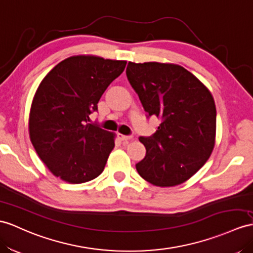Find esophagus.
<instances>
[{
  "label": "esophagus",
  "mask_w": 253,
  "mask_h": 253,
  "mask_svg": "<svg viewBox=\"0 0 253 253\" xmlns=\"http://www.w3.org/2000/svg\"><path fill=\"white\" fill-rule=\"evenodd\" d=\"M118 138L120 140H130L132 137L127 136V135H123V134H118Z\"/></svg>",
  "instance_id": "34e87169"
}]
</instances>
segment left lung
Returning <instances> with one entry per match:
<instances>
[{
  "label": "left lung",
  "instance_id": "obj_1",
  "mask_svg": "<svg viewBox=\"0 0 253 253\" xmlns=\"http://www.w3.org/2000/svg\"><path fill=\"white\" fill-rule=\"evenodd\" d=\"M126 77L145 112L161 120L150 137H139L146 157L138 174L157 187L190 179L211 157L215 141V105L206 85L173 63L128 62Z\"/></svg>",
  "mask_w": 253,
  "mask_h": 253
}]
</instances>
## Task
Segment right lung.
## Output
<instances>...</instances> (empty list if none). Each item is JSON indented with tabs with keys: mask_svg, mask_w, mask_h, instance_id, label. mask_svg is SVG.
Returning <instances> with one entry per match:
<instances>
[{
	"mask_svg": "<svg viewBox=\"0 0 253 253\" xmlns=\"http://www.w3.org/2000/svg\"><path fill=\"white\" fill-rule=\"evenodd\" d=\"M126 61L73 55L42 80L29 117L30 139L55 176L83 183L102 174L116 134L88 123L104 91L125 71Z\"/></svg>",
	"mask_w": 253,
	"mask_h": 253,
	"instance_id": "obj_1",
	"label": "right lung"
}]
</instances>
